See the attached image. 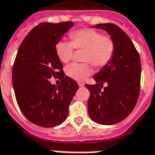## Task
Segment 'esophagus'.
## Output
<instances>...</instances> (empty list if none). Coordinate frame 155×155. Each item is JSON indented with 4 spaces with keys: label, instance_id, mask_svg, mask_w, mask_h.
<instances>
[{
    "label": "esophagus",
    "instance_id": "1",
    "mask_svg": "<svg viewBox=\"0 0 155 155\" xmlns=\"http://www.w3.org/2000/svg\"><path fill=\"white\" fill-rule=\"evenodd\" d=\"M78 84H79V86H80V87H83V86L84 85V84L83 83V82H78Z\"/></svg>",
    "mask_w": 155,
    "mask_h": 155
}]
</instances>
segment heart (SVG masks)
Returning a JSON list of instances; mask_svg holds the SVG:
<instances>
[{"label": "heart", "instance_id": "1", "mask_svg": "<svg viewBox=\"0 0 155 155\" xmlns=\"http://www.w3.org/2000/svg\"><path fill=\"white\" fill-rule=\"evenodd\" d=\"M71 42L58 41L55 44V53L59 60L64 64L71 61L74 49L83 50L82 61L84 63H74L65 69L68 76L75 81H84L91 74V63L101 68L109 64L114 56L115 44L110 35H103L101 32L90 28L79 29L70 33Z\"/></svg>", "mask_w": 155, "mask_h": 155}]
</instances>
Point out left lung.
I'll return each mask as SVG.
<instances>
[{"mask_svg": "<svg viewBox=\"0 0 155 155\" xmlns=\"http://www.w3.org/2000/svg\"><path fill=\"white\" fill-rule=\"evenodd\" d=\"M94 28L105 30L115 44L110 62L94 74L95 84H85L91 96L88 113L101 124H114L132 112L140 94L141 62L133 42L123 30L112 23L98 24ZM108 85L101 91L103 84Z\"/></svg>", "mask_w": 155, "mask_h": 155, "instance_id": "left-lung-1", "label": "left lung"}]
</instances>
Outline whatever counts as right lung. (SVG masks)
Wrapping results in <instances>:
<instances>
[{"label": "right lung", "instance_id": "obj_1", "mask_svg": "<svg viewBox=\"0 0 155 155\" xmlns=\"http://www.w3.org/2000/svg\"><path fill=\"white\" fill-rule=\"evenodd\" d=\"M71 21L43 22L32 29L20 45L12 68V84L20 110L41 127H54L68 116L69 105L79 88L65 76L55 44L73 26ZM58 77L59 87L48 80Z\"/></svg>", "mask_w": 155, "mask_h": 155}]
</instances>
